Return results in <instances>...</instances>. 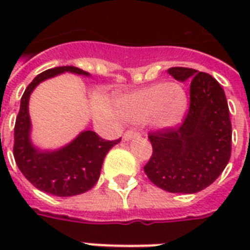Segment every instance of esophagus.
Wrapping results in <instances>:
<instances>
[{"mask_svg":"<svg viewBox=\"0 0 250 250\" xmlns=\"http://www.w3.org/2000/svg\"><path fill=\"white\" fill-rule=\"evenodd\" d=\"M139 136H140V133L137 132V131L128 129V131H125V136H123V139H125V141H129V140H132V139H135V137H139Z\"/></svg>","mask_w":250,"mask_h":250,"instance_id":"1","label":"esophagus"}]
</instances>
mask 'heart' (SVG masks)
<instances>
[{
  "label": "heart",
  "instance_id": "b5f03b06",
  "mask_svg": "<svg viewBox=\"0 0 250 250\" xmlns=\"http://www.w3.org/2000/svg\"><path fill=\"white\" fill-rule=\"evenodd\" d=\"M117 109L125 121H148L157 128H171L179 125L186 114L187 94L180 84H154L121 96Z\"/></svg>",
  "mask_w": 250,
  "mask_h": 250
}]
</instances>
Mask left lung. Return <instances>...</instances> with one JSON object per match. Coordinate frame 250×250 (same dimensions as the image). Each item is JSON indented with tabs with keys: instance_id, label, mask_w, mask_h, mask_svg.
I'll return each mask as SVG.
<instances>
[{
	"instance_id": "left-lung-1",
	"label": "left lung",
	"mask_w": 250,
	"mask_h": 250,
	"mask_svg": "<svg viewBox=\"0 0 250 250\" xmlns=\"http://www.w3.org/2000/svg\"><path fill=\"white\" fill-rule=\"evenodd\" d=\"M190 82L189 110L182 125L149 133L153 154L144 167L149 180L171 193H196L209 187L231 157L232 127L221 84L206 72L187 67L167 70Z\"/></svg>"
}]
</instances>
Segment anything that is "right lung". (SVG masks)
<instances>
[{"instance_id": "1", "label": "right lung", "mask_w": 250, "mask_h": 250, "mask_svg": "<svg viewBox=\"0 0 250 250\" xmlns=\"http://www.w3.org/2000/svg\"><path fill=\"white\" fill-rule=\"evenodd\" d=\"M63 72L90 76L74 66H62L41 72L21 96L14 128V158L21 174L37 189L58 197L76 196L93 188L100 178L106 154L121 141V139L104 140L93 131H83L71 143L56 150H41L32 144L29 96L41 82Z\"/></svg>"}]
</instances>
